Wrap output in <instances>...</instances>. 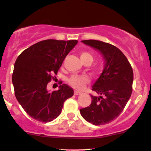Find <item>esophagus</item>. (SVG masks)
I'll return each mask as SVG.
<instances>
[{"label": "esophagus", "mask_w": 151, "mask_h": 151, "mask_svg": "<svg viewBox=\"0 0 151 151\" xmlns=\"http://www.w3.org/2000/svg\"><path fill=\"white\" fill-rule=\"evenodd\" d=\"M81 92H78V91H76V90L74 91V95H81Z\"/></svg>", "instance_id": "esophagus-1"}]
</instances>
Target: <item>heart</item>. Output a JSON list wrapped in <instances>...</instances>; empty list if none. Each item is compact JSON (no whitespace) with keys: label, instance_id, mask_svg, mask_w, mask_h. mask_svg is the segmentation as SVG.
<instances>
[{"label":"heart","instance_id":"obj_1","mask_svg":"<svg viewBox=\"0 0 151 151\" xmlns=\"http://www.w3.org/2000/svg\"><path fill=\"white\" fill-rule=\"evenodd\" d=\"M79 55H80V58L82 62L86 64V65H89L94 61L93 56L89 52L81 51L79 53ZM94 69L95 70H98L100 68L98 66H95ZM68 82L72 87L75 88L76 89H78V90H81L85 87L86 83H89V78L86 76L73 75L68 78Z\"/></svg>","mask_w":151,"mask_h":151}]
</instances>
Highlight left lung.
Masks as SVG:
<instances>
[{
    "mask_svg": "<svg viewBox=\"0 0 151 151\" xmlns=\"http://www.w3.org/2000/svg\"><path fill=\"white\" fill-rule=\"evenodd\" d=\"M82 42L99 50L105 59V67L92 90L99 97L91 95L89 106L81 109L87 122L101 126L111 123L123 111L131 93L134 73L123 52L116 46L98 40H82Z\"/></svg>",
    "mask_w": 151,
    "mask_h": 151,
    "instance_id": "1",
    "label": "left lung"
}]
</instances>
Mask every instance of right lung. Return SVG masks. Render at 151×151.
Returning <instances> with one entry per match:
<instances>
[{
	"mask_svg": "<svg viewBox=\"0 0 151 151\" xmlns=\"http://www.w3.org/2000/svg\"><path fill=\"white\" fill-rule=\"evenodd\" d=\"M77 43V40H43L17 57L12 74L14 95L34 120L42 123L53 120L62 112L65 101L73 95V89L65 83L51 92L47 85L56 78L53 76L57 75L66 56Z\"/></svg>",
	"mask_w": 151,
	"mask_h": 151,
	"instance_id": "1",
	"label": "right lung"
}]
</instances>
